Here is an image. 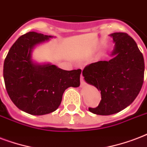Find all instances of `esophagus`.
Returning a JSON list of instances; mask_svg holds the SVG:
<instances>
[{"label": "esophagus", "mask_w": 147, "mask_h": 147, "mask_svg": "<svg viewBox=\"0 0 147 147\" xmlns=\"http://www.w3.org/2000/svg\"><path fill=\"white\" fill-rule=\"evenodd\" d=\"M81 86L82 87V86H84L85 85H86V82H85V80H84V78H83V76H82L81 75Z\"/></svg>", "instance_id": "obj_1"}]
</instances>
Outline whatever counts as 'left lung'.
I'll return each instance as SVG.
<instances>
[{"label":"left lung","mask_w":147,"mask_h":147,"mask_svg":"<svg viewBox=\"0 0 147 147\" xmlns=\"http://www.w3.org/2000/svg\"><path fill=\"white\" fill-rule=\"evenodd\" d=\"M115 48L113 58L85 67L82 75L86 82L101 91V99L92 113L108 116L129 106L141 90L144 78V59L136 41L128 34H111Z\"/></svg>","instance_id":"left-lung-1"}]
</instances>
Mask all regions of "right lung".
Here are the masks:
<instances>
[{"label": "right lung", "mask_w": 147, "mask_h": 147, "mask_svg": "<svg viewBox=\"0 0 147 147\" xmlns=\"http://www.w3.org/2000/svg\"><path fill=\"white\" fill-rule=\"evenodd\" d=\"M50 38L34 31L24 34L11 46L4 62L9 97L18 108L31 115L55 111L66 88L80 86L81 69L66 71L51 64L41 65L32 61L34 47Z\"/></svg>", "instance_id": "1"}]
</instances>
